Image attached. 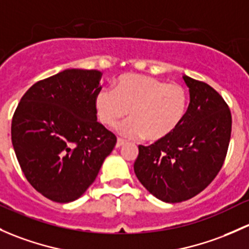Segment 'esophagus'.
Listing matches in <instances>:
<instances>
[{"instance_id":"esophagus-1","label":"esophagus","mask_w":249,"mask_h":249,"mask_svg":"<svg viewBox=\"0 0 249 249\" xmlns=\"http://www.w3.org/2000/svg\"><path fill=\"white\" fill-rule=\"evenodd\" d=\"M125 144H126V141L122 140V138H118L117 144H116L117 148H120V146H123V145H125Z\"/></svg>"}]
</instances>
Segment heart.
Masks as SVG:
<instances>
[{
	"label": "heart",
	"mask_w": 249,
	"mask_h": 249,
	"mask_svg": "<svg viewBox=\"0 0 249 249\" xmlns=\"http://www.w3.org/2000/svg\"><path fill=\"white\" fill-rule=\"evenodd\" d=\"M187 101V91L181 85L126 74L118 78L114 90L101 89L96 94L95 109L106 126H113L129 113L131 118L118 127L120 135L129 138L144 136L145 140L156 142L179 126Z\"/></svg>",
	"instance_id": "1"
}]
</instances>
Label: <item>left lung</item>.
<instances>
[{"label": "left lung", "instance_id": "obj_1", "mask_svg": "<svg viewBox=\"0 0 249 249\" xmlns=\"http://www.w3.org/2000/svg\"><path fill=\"white\" fill-rule=\"evenodd\" d=\"M190 105L179 126L154 144L138 145L133 169L149 192L180 203L205 190L221 171L231 135V113L208 83L184 75Z\"/></svg>", "mask_w": 249, "mask_h": 249}]
</instances>
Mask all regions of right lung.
Segmentation results:
<instances>
[{
    "label": "right lung",
    "mask_w": 249,
    "mask_h": 249,
    "mask_svg": "<svg viewBox=\"0 0 249 249\" xmlns=\"http://www.w3.org/2000/svg\"><path fill=\"white\" fill-rule=\"evenodd\" d=\"M101 75L67 69L38 81L13 116L12 143L26 179L57 203L80 198L117 143L96 120Z\"/></svg>",
    "instance_id": "right-lung-1"
}]
</instances>
